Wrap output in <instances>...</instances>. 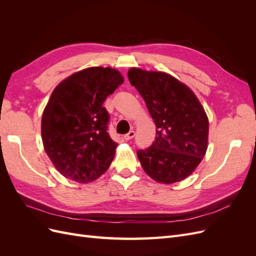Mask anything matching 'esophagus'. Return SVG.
Wrapping results in <instances>:
<instances>
[{"instance_id":"obj_1","label":"esophagus","mask_w":256,"mask_h":256,"mask_svg":"<svg viewBox=\"0 0 256 256\" xmlns=\"http://www.w3.org/2000/svg\"><path fill=\"white\" fill-rule=\"evenodd\" d=\"M134 136H136V132L134 130H131L127 134L124 136V138H125V141H129V140H131V138H134Z\"/></svg>"}]
</instances>
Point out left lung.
<instances>
[{
    "instance_id": "left-lung-1",
    "label": "left lung",
    "mask_w": 256,
    "mask_h": 256,
    "mask_svg": "<svg viewBox=\"0 0 256 256\" xmlns=\"http://www.w3.org/2000/svg\"><path fill=\"white\" fill-rule=\"evenodd\" d=\"M128 78L157 127L152 144L136 152L143 170L158 182L184 180L207 150L208 118L202 104L188 86L168 74L131 68Z\"/></svg>"
}]
</instances>
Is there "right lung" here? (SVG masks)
Here are the masks:
<instances>
[{
	"instance_id": "add662e5",
	"label": "right lung",
	"mask_w": 256,
	"mask_h": 256,
	"mask_svg": "<svg viewBox=\"0 0 256 256\" xmlns=\"http://www.w3.org/2000/svg\"><path fill=\"white\" fill-rule=\"evenodd\" d=\"M122 82L116 69L90 67L53 90L42 118V143L66 178L85 184L109 168L118 143L108 132L110 114L104 102Z\"/></svg>"
}]
</instances>
